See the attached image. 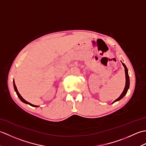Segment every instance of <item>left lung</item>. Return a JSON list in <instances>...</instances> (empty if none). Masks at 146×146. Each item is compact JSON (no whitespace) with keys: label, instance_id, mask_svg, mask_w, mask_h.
<instances>
[{"label":"left lung","instance_id":"1","mask_svg":"<svg viewBox=\"0 0 146 146\" xmlns=\"http://www.w3.org/2000/svg\"><path fill=\"white\" fill-rule=\"evenodd\" d=\"M122 64L123 66H124L125 68V79H126V82H125V88H124V90H123V92L122 93V94L120 95V97L118 98L117 99H116L115 100L113 103H114V102H115L117 101H119L120 100V99H122L123 97H124L125 95L127 94V90L129 88V84H130V81H129V74H128V70L126 66L125 65L124 63H122Z\"/></svg>","mask_w":146,"mask_h":146}]
</instances>
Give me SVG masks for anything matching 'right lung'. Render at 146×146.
Returning a JSON list of instances; mask_svg holds the SVG:
<instances>
[{"label": "right lung", "instance_id": "add662e5", "mask_svg": "<svg viewBox=\"0 0 146 146\" xmlns=\"http://www.w3.org/2000/svg\"><path fill=\"white\" fill-rule=\"evenodd\" d=\"M14 90H15V92H16V94H17V96H18V97L20 98V100L23 102H24V103H25V104H29V105H30L31 106H33V107H39V106H37V105H33V104H30L29 102H27V101H26L25 100H24V99L21 97V95L19 94V93L18 92V91H17V87H16V86H15V83H14Z\"/></svg>", "mask_w": 146, "mask_h": 146}]
</instances>
